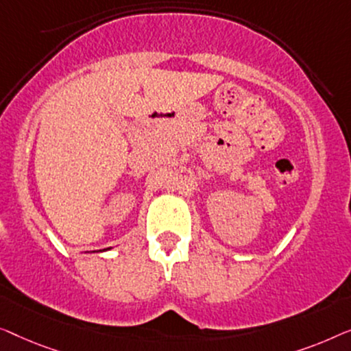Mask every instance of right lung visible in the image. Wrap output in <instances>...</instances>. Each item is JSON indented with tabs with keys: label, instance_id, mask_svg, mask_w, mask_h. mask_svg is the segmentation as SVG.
<instances>
[{
	"label": "right lung",
	"instance_id": "1",
	"mask_svg": "<svg viewBox=\"0 0 351 351\" xmlns=\"http://www.w3.org/2000/svg\"><path fill=\"white\" fill-rule=\"evenodd\" d=\"M100 251H101V250H100Z\"/></svg>",
	"mask_w": 351,
	"mask_h": 351
}]
</instances>
